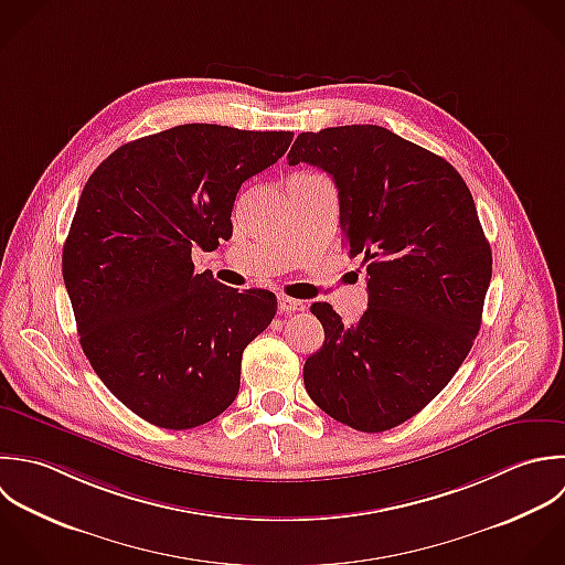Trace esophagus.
I'll list each match as a JSON object with an SVG mask.
<instances>
[{
	"instance_id": "34e87169",
	"label": "esophagus",
	"mask_w": 565,
	"mask_h": 565,
	"mask_svg": "<svg viewBox=\"0 0 565 565\" xmlns=\"http://www.w3.org/2000/svg\"><path fill=\"white\" fill-rule=\"evenodd\" d=\"M277 306H279V312H281V315L299 312V310H303V308H306L301 301H297V299H290V297H279V299H277Z\"/></svg>"
}]
</instances>
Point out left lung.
I'll list each match as a JSON object with an SVG mask.
<instances>
[{
    "mask_svg": "<svg viewBox=\"0 0 565 565\" xmlns=\"http://www.w3.org/2000/svg\"><path fill=\"white\" fill-rule=\"evenodd\" d=\"M339 189L345 250L363 257L367 310L345 326L312 303L326 341L303 365L310 398L367 434L398 427L454 379L478 337L493 255L473 195L440 156L379 125L297 136Z\"/></svg>",
    "mask_w": 565,
    "mask_h": 565,
    "instance_id": "8db88e82",
    "label": "left lung"
}]
</instances>
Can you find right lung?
<instances>
[{
	"instance_id": "1",
	"label": "right lung",
	"mask_w": 565,
	"mask_h": 565,
	"mask_svg": "<svg viewBox=\"0 0 565 565\" xmlns=\"http://www.w3.org/2000/svg\"><path fill=\"white\" fill-rule=\"evenodd\" d=\"M290 142L292 131L189 122L118 147L85 182L63 281L92 370L142 420L191 429L235 401L244 348L277 297L195 275L191 248L233 235L242 182Z\"/></svg>"
}]
</instances>
